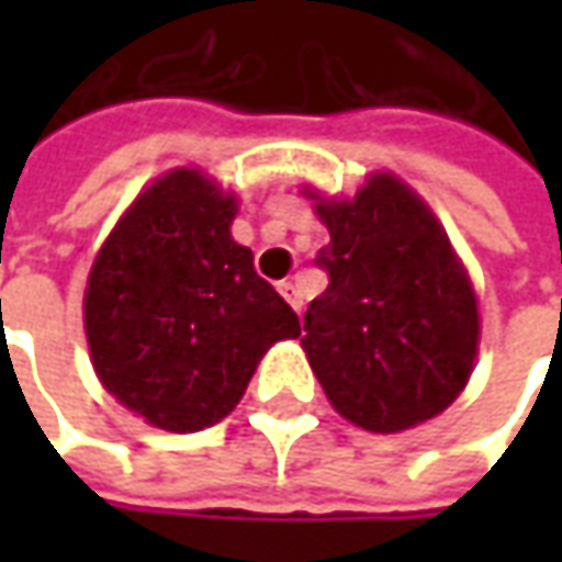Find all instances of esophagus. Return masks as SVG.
<instances>
[{
  "label": "esophagus",
  "instance_id": "1",
  "mask_svg": "<svg viewBox=\"0 0 562 562\" xmlns=\"http://www.w3.org/2000/svg\"><path fill=\"white\" fill-rule=\"evenodd\" d=\"M278 293L291 303L296 313L303 310V296H300V291H296V284H293V281H281V284H278Z\"/></svg>",
  "mask_w": 562,
  "mask_h": 562
}]
</instances>
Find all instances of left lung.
I'll use <instances>...</instances> for the list:
<instances>
[{"label":"left lung","instance_id":"obj_1","mask_svg":"<svg viewBox=\"0 0 562 562\" xmlns=\"http://www.w3.org/2000/svg\"><path fill=\"white\" fill-rule=\"evenodd\" d=\"M331 244L328 288L300 337L337 413L394 435L460 397L479 353V303L441 222L413 187L378 171L353 200L310 193Z\"/></svg>","mask_w":562,"mask_h":562}]
</instances>
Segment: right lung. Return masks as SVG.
Masks as SVG:
<instances>
[{
  "mask_svg": "<svg viewBox=\"0 0 562 562\" xmlns=\"http://www.w3.org/2000/svg\"><path fill=\"white\" fill-rule=\"evenodd\" d=\"M237 196L175 168L97 252L83 328L102 387L165 431H203L240 403L271 344L300 318L231 237Z\"/></svg>",
  "mask_w": 562,
  "mask_h": 562,
  "instance_id": "1",
  "label": "right lung"
}]
</instances>
